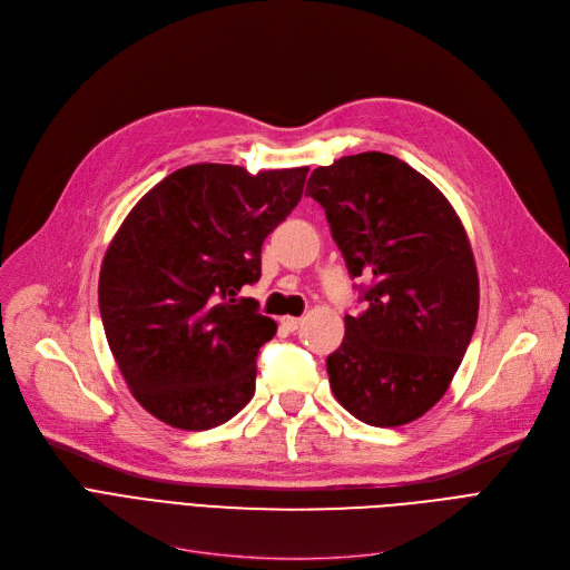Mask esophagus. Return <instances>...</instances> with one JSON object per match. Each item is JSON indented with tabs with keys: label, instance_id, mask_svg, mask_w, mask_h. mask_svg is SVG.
Returning <instances> with one entry per match:
<instances>
[{
	"label": "esophagus",
	"instance_id": "34e87169",
	"mask_svg": "<svg viewBox=\"0 0 570 570\" xmlns=\"http://www.w3.org/2000/svg\"><path fill=\"white\" fill-rule=\"evenodd\" d=\"M282 325L286 327V331H288V333H295V331H297V327H301V325H303V318H297V316H284V318H282Z\"/></svg>",
	"mask_w": 570,
	"mask_h": 570
}]
</instances>
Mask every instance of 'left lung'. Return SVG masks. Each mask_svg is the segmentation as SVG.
I'll use <instances>...</instances> for the list:
<instances>
[{"instance_id": "8db88e82", "label": "left lung", "mask_w": 570, "mask_h": 570, "mask_svg": "<svg viewBox=\"0 0 570 570\" xmlns=\"http://www.w3.org/2000/svg\"><path fill=\"white\" fill-rule=\"evenodd\" d=\"M305 196L325 209L348 275L370 279L367 309L344 318L327 355L333 393L367 425H406L443 397L473 335L481 293L466 230L425 175L383 153L318 166Z\"/></svg>"}]
</instances>
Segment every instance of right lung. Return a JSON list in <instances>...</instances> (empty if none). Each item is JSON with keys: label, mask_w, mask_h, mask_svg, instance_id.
Wrapping results in <instances>:
<instances>
[{"label": "right lung", "mask_w": 570, "mask_h": 570, "mask_svg": "<svg viewBox=\"0 0 570 570\" xmlns=\"http://www.w3.org/2000/svg\"><path fill=\"white\" fill-rule=\"evenodd\" d=\"M307 173L185 166L115 233L99 275L104 331L131 395L161 423L209 430L254 397L256 355L277 323L235 295L258 282L263 239L303 198Z\"/></svg>", "instance_id": "obj_1"}]
</instances>
